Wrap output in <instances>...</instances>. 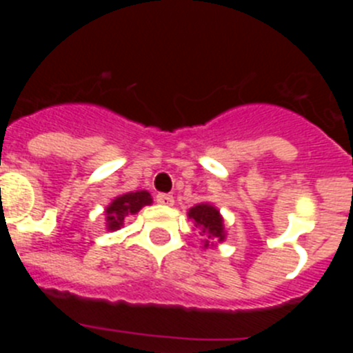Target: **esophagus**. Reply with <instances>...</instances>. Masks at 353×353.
<instances>
[{
  "label": "esophagus",
  "instance_id": "obj_1",
  "mask_svg": "<svg viewBox=\"0 0 353 353\" xmlns=\"http://www.w3.org/2000/svg\"><path fill=\"white\" fill-rule=\"evenodd\" d=\"M155 199H157V203L168 205V207H171V205L174 203L173 196H171V194H164V192H161V194L155 196Z\"/></svg>",
  "mask_w": 353,
  "mask_h": 353
}]
</instances>
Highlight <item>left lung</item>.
Masks as SVG:
<instances>
[{"label":"left lung","instance_id":"left-lung-1","mask_svg":"<svg viewBox=\"0 0 353 353\" xmlns=\"http://www.w3.org/2000/svg\"><path fill=\"white\" fill-rule=\"evenodd\" d=\"M187 215H189V219L194 221L196 226L201 228V232L208 236V240H205V248L210 245V240L223 242V240L226 239L223 217H221L219 210H217L214 205L199 203L187 212ZM212 245H214V242H212Z\"/></svg>","mask_w":353,"mask_h":353}]
</instances>
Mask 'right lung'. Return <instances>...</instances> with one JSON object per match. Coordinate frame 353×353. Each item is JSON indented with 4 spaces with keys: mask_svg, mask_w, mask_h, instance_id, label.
I'll return each instance as SVG.
<instances>
[{
    "mask_svg": "<svg viewBox=\"0 0 353 353\" xmlns=\"http://www.w3.org/2000/svg\"><path fill=\"white\" fill-rule=\"evenodd\" d=\"M150 203H152V196L146 191L125 192V194L118 196L105 208V226L109 232L120 230L127 215L138 214L143 207Z\"/></svg>",
    "mask_w": 353,
    "mask_h": 353,
    "instance_id": "right-lung-1",
    "label": "right lung"
}]
</instances>
